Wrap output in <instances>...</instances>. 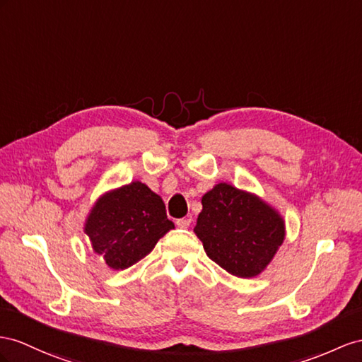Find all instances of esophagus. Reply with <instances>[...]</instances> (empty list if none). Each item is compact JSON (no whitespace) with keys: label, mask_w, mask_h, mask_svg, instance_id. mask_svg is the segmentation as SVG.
Wrapping results in <instances>:
<instances>
[{"label":"esophagus","mask_w":362,"mask_h":362,"mask_svg":"<svg viewBox=\"0 0 362 362\" xmlns=\"http://www.w3.org/2000/svg\"><path fill=\"white\" fill-rule=\"evenodd\" d=\"M175 225H177V226L182 228V229H187V228H189V225H191V218H189V217L179 218L177 221H175Z\"/></svg>","instance_id":"esophagus-1"}]
</instances>
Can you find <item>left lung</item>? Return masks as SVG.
Wrapping results in <instances>:
<instances>
[{
	"instance_id": "8db88e82",
	"label": "left lung",
	"mask_w": 362,
	"mask_h": 362,
	"mask_svg": "<svg viewBox=\"0 0 362 362\" xmlns=\"http://www.w3.org/2000/svg\"><path fill=\"white\" fill-rule=\"evenodd\" d=\"M194 233L206 255L240 278L260 275L283 245V216L257 194L217 183L202 197Z\"/></svg>"
}]
</instances>
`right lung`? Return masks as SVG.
Here are the masks:
<instances>
[{"mask_svg": "<svg viewBox=\"0 0 362 362\" xmlns=\"http://www.w3.org/2000/svg\"><path fill=\"white\" fill-rule=\"evenodd\" d=\"M171 229L162 197L139 180L99 196L84 223L93 252L115 271L150 254Z\"/></svg>", "mask_w": 362, "mask_h": 362, "instance_id": "right-lung-1", "label": "right lung"}]
</instances>
